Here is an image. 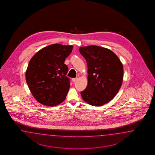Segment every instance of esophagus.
Here are the masks:
<instances>
[{"label": "esophagus", "mask_w": 155, "mask_h": 155, "mask_svg": "<svg viewBox=\"0 0 155 155\" xmlns=\"http://www.w3.org/2000/svg\"><path fill=\"white\" fill-rule=\"evenodd\" d=\"M78 80V78H72V81L73 82H75L77 81Z\"/></svg>", "instance_id": "obj_1"}]
</instances>
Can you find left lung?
I'll use <instances>...</instances> for the list:
<instances>
[{
    "instance_id": "obj_1",
    "label": "left lung",
    "mask_w": 155,
    "mask_h": 155,
    "mask_svg": "<svg viewBox=\"0 0 155 155\" xmlns=\"http://www.w3.org/2000/svg\"><path fill=\"white\" fill-rule=\"evenodd\" d=\"M80 53L87 65L88 84L81 92L84 102L101 106L110 102L122 86L123 67L111 50L96 45L80 47Z\"/></svg>"
}]
</instances>
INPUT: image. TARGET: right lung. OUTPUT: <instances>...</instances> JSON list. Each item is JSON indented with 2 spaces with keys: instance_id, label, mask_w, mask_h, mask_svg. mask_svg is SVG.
Wrapping results in <instances>:
<instances>
[{
  "instance_id": "right-lung-1",
  "label": "right lung",
  "mask_w": 155,
  "mask_h": 155,
  "mask_svg": "<svg viewBox=\"0 0 155 155\" xmlns=\"http://www.w3.org/2000/svg\"><path fill=\"white\" fill-rule=\"evenodd\" d=\"M72 45L54 44L43 48L33 56L25 73L28 87L39 103L55 106L66 98L70 80L64 64L72 51Z\"/></svg>"
}]
</instances>
